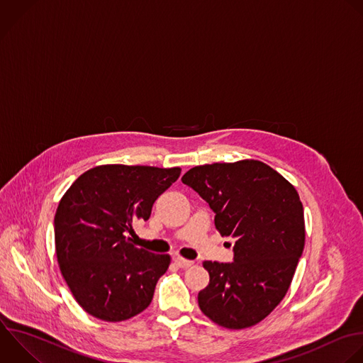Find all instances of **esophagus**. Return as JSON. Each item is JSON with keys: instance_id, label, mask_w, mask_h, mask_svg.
<instances>
[{"instance_id": "obj_1", "label": "esophagus", "mask_w": 363, "mask_h": 363, "mask_svg": "<svg viewBox=\"0 0 363 363\" xmlns=\"http://www.w3.org/2000/svg\"><path fill=\"white\" fill-rule=\"evenodd\" d=\"M174 262H175L179 268H182V269H186V268H189V267L194 265V261L185 259V258H182V257H175V258H174Z\"/></svg>"}]
</instances>
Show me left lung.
Wrapping results in <instances>:
<instances>
[{"instance_id":"left-lung-1","label":"left lung","mask_w":363,"mask_h":363,"mask_svg":"<svg viewBox=\"0 0 363 363\" xmlns=\"http://www.w3.org/2000/svg\"><path fill=\"white\" fill-rule=\"evenodd\" d=\"M182 182L208 202L219 233L235 239L232 264H202L209 284L198 294L201 311L228 329L259 323L285 298L305 247L295 186L257 160L194 167Z\"/></svg>"}]
</instances>
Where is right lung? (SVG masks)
<instances>
[{"label":"right lung","instance_id":"add662e5","mask_svg":"<svg viewBox=\"0 0 363 363\" xmlns=\"http://www.w3.org/2000/svg\"><path fill=\"white\" fill-rule=\"evenodd\" d=\"M181 168L99 165L79 175L61 198L55 252L75 301L89 315L127 320L152 301L171 257L137 248L128 233L148 220L152 205Z\"/></svg>","mask_w":363,"mask_h":363}]
</instances>
